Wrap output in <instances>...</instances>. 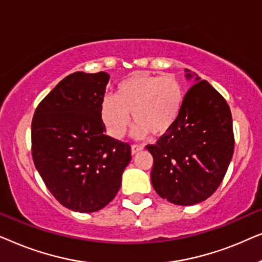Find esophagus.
<instances>
[{
  "label": "esophagus",
  "mask_w": 262,
  "mask_h": 262,
  "mask_svg": "<svg viewBox=\"0 0 262 262\" xmlns=\"http://www.w3.org/2000/svg\"><path fill=\"white\" fill-rule=\"evenodd\" d=\"M142 150H143V146L142 145H137V144L131 145V154H132V155H136V154H138L139 151H142Z\"/></svg>",
  "instance_id": "34e87169"
}]
</instances>
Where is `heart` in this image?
<instances>
[{
	"label": "heart",
	"mask_w": 262,
	"mask_h": 262,
	"mask_svg": "<svg viewBox=\"0 0 262 262\" xmlns=\"http://www.w3.org/2000/svg\"><path fill=\"white\" fill-rule=\"evenodd\" d=\"M185 91L175 75H155L137 71L119 82L114 96H105L100 116L108 134L121 138L130 125V113L136 137L146 134L160 137L167 134L180 117Z\"/></svg>",
	"instance_id": "b5f03b06"
}]
</instances>
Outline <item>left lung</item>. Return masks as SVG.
Returning <instances> with one entry per match:
<instances>
[{"instance_id":"1","label":"left lung","mask_w":262,"mask_h":262,"mask_svg":"<svg viewBox=\"0 0 262 262\" xmlns=\"http://www.w3.org/2000/svg\"><path fill=\"white\" fill-rule=\"evenodd\" d=\"M187 71L186 77L193 75ZM185 95L180 117L156 144L152 155V187L161 198L177 205H194L216 192L234 154L230 107L205 80Z\"/></svg>"}]
</instances>
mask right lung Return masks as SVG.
<instances>
[{"instance_id":"right-lung-1","label":"right lung","mask_w":262,"mask_h":262,"mask_svg":"<svg viewBox=\"0 0 262 262\" xmlns=\"http://www.w3.org/2000/svg\"><path fill=\"white\" fill-rule=\"evenodd\" d=\"M110 75L63 78L35 110L32 157L52 195L77 212L101 210L119 191L131 146L105 135L100 105Z\"/></svg>"}]
</instances>
